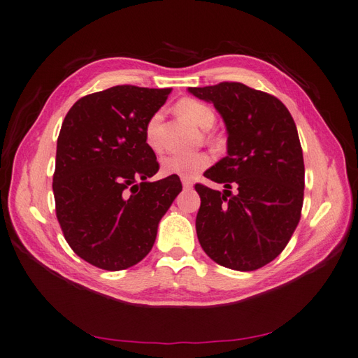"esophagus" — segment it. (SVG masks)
<instances>
[{"label":"esophagus","instance_id":"1","mask_svg":"<svg viewBox=\"0 0 358 358\" xmlns=\"http://www.w3.org/2000/svg\"><path fill=\"white\" fill-rule=\"evenodd\" d=\"M182 185H184L185 189H189L193 187V180L192 179H182Z\"/></svg>","mask_w":358,"mask_h":358}]
</instances>
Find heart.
I'll use <instances>...</instances> for the list:
<instances>
[{
  "label": "heart",
  "mask_w": 358,
  "mask_h": 358,
  "mask_svg": "<svg viewBox=\"0 0 358 358\" xmlns=\"http://www.w3.org/2000/svg\"><path fill=\"white\" fill-rule=\"evenodd\" d=\"M174 108H176V112L182 117H185L187 121L201 127L203 130L210 129L214 121H216L214 110L208 104H205V102L193 98H184L178 101V104ZM159 122H161V113H155L148 119L145 127V142L153 152H159V150H161V142L157 139ZM211 162L213 157L205 152L188 155H170L165 156L161 161V171L165 176L193 179L201 171H203L206 166H210Z\"/></svg>",
  "instance_id": "b5f03b06"
}]
</instances>
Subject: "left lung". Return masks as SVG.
<instances>
[{
    "instance_id": "left-lung-1",
    "label": "left lung",
    "mask_w": 358,
    "mask_h": 358,
    "mask_svg": "<svg viewBox=\"0 0 358 358\" xmlns=\"http://www.w3.org/2000/svg\"><path fill=\"white\" fill-rule=\"evenodd\" d=\"M188 92L213 102L228 131V155L203 174L227 189L194 187L197 239L216 264L254 271L285 250L301 216L305 164L296 122L280 99L242 83Z\"/></svg>"
}]
</instances>
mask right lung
Segmentation results:
<instances>
[{
	"mask_svg": "<svg viewBox=\"0 0 358 358\" xmlns=\"http://www.w3.org/2000/svg\"><path fill=\"white\" fill-rule=\"evenodd\" d=\"M171 89L116 85L78 99L62 122L53 196L70 248L107 271L130 268L156 241L159 220L180 193L159 170L145 127Z\"/></svg>",
	"mask_w": 358,
	"mask_h": 358,
	"instance_id": "1",
	"label": "right lung"
}]
</instances>
